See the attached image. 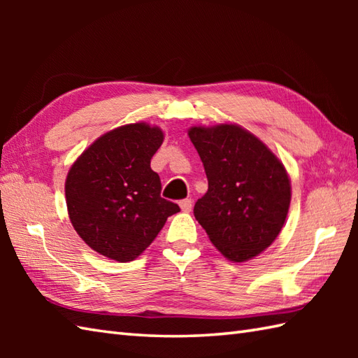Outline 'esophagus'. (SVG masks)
Instances as JSON below:
<instances>
[{
  "instance_id": "1",
  "label": "esophagus",
  "mask_w": 358,
  "mask_h": 358,
  "mask_svg": "<svg viewBox=\"0 0 358 358\" xmlns=\"http://www.w3.org/2000/svg\"><path fill=\"white\" fill-rule=\"evenodd\" d=\"M180 208H181V210H183V212H191V209H192V200L191 199L181 200L180 201Z\"/></svg>"
}]
</instances>
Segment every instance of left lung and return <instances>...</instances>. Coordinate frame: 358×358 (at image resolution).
I'll use <instances>...</instances> for the list:
<instances>
[{
  "label": "left lung",
  "instance_id": "obj_1",
  "mask_svg": "<svg viewBox=\"0 0 358 358\" xmlns=\"http://www.w3.org/2000/svg\"><path fill=\"white\" fill-rule=\"evenodd\" d=\"M189 138L209 185L194 215L212 245L232 262L263 252L280 234L291 203L285 166L255 135L234 124L192 127Z\"/></svg>",
  "mask_w": 358,
  "mask_h": 358
}]
</instances>
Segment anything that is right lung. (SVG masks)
Wrapping results in <instances>:
<instances>
[{"instance_id": "1", "label": "right lung", "mask_w": 358, "mask_h": 358, "mask_svg": "<svg viewBox=\"0 0 358 358\" xmlns=\"http://www.w3.org/2000/svg\"><path fill=\"white\" fill-rule=\"evenodd\" d=\"M163 132L144 123L100 136L73 163L66 203L75 231L87 246L115 262H132L155 240L177 203L162 199L150 159Z\"/></svg>"}]
</instances>
